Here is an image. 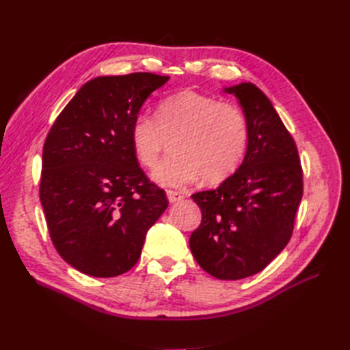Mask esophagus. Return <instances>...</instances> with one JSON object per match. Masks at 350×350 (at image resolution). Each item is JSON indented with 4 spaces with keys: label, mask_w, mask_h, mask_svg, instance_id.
Masks as SVG:
<instances>
[{
    "label": "esophagus",
    "mask_w": 350,
    "mask_h": 350,
    "mask_svg": "<svg viewBox=\"0 0 350 350\" xmlns=\"http://www.w3.org/2000/svg\"><path fill=\"white\" fill-rule=\"evenodd\" d=\"M167 198H168L170 203H177V202H180L183 196L179 194V192H176V191H167Z\"/></svg>",
    "instance_id": "34e87169"
}]
</instances>
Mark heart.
Returning <instances> with one entry per match:
<instances>
[{"label": "heart", "mask_w": 350, "mask_h": 350, "mask_svg": "<svg viewBox=\"0 0 350 350\" xmlns=\"http://www.w3.org/2000/svg\"><path fill=\"white\" fill-rule=\"evenodd\" d=\"M168 139L173 152L154 167L156 183L179 188L200 176L206 183H218L242 163L250 128L239 107L183 90L162 99L154 117L139 113L131 123V147L141 165L153 167Z\"/></svg>", "instance_id": "1"}]
</instances>
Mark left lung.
Returning <instances> with one entry per match:
<instances>
[{"label":"left lung","mask_w":350,"mask_h":350,"mask_svg":"<svg viewBox=\"0 0 350 350\" xmlns=\"http://www.w3.org/2000/svg\"><path fill=\"white\" fill-rule=\"evenodd\" d=\"M222 92L239 102L250 143L239 168L217 189L191 196L203 219L189 248L212 277L242 280L263 271L290 241L302 170L292 135L257 85L241 83Z\"/></svg>","instance_id":"1"}]
</instances>
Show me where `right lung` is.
Segmentation results:
<instances>
[{"label": "right lung", "instance_id": "obj_1", "mask_svg": "<svg viewBox=\"0 0 350 350\" xmlns=\"http://www.w3.org/2000/svg\"><path fill=\"white\" fill-rule=\"evenodd\" d=\"M170 77H98L52 124L42 156L40 202L58 254L77 271L111 278L138 262L168 200L132 152L129 128Z\"/></svg>", "mask_w": 350, "mask_h": 350}]
</instances>
